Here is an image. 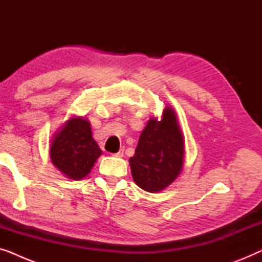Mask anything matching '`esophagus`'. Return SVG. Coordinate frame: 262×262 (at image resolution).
<instances>
[{
	"label": "esophagus",
	"instance_id": "34e87169",
	"mask_svg": "<svg viewBox=\"0 0 262 262\" xmlns=\"http://www.w3.org/2000/svg\"><path fill=\"white\" fill-rule=\"evenodd\" d=\"M112 156H114V157H123L124 156V149H120L118 152L112 154Z\"/></svg>",
	"mask_w": 262,
	"mask_h": 262
}]
</instances>
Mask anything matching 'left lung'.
<instances>
[{
	"instance_id": "obj_1",
	"label": "left lung",
	"mask_w": 262,
	"mask_h": 262,
	"mask_svg": "<svg viewBox=\"0 0 262 262\" xmlns=\"http://www.w3.org/2000/svg\"><path fill=\"white\" fill-rule=\"evenodd\" d=\"M184 156V136L177 114L166 106L161 119H149L141 134L135 155L128 160L132 178L146 192L162 191L181 173Z\"/></svg>"
}]
</instances>
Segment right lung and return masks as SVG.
<instances>
[{
	"instance_id": "right-lung-1",
	"label": "right lung",
	"mask_w": 262,
	"mask_h": 262,
	"mask_svg": "<svg viewBox=\"0 0 262 262\" xmlns=\"http://www.w3.org/2000/svg\"><path fill=\"white\" fill-rule=\"evenodd\" d=\"M102 151L92 136L89 121L73 117L53 136L50 146L52 163L73 180H81L92 170Z\"/></svg>"
}]
</instances>
